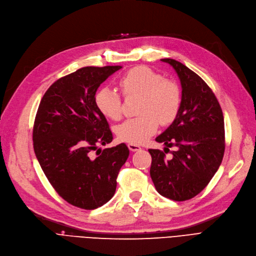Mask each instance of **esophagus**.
Instances as JSON below:
<instances>
[{"mask_svg": "<svg viewBox=\"0 0 256 256\" xmlns=\"http://www.w3.org/2000/svg\"><path fill=\"white\" fill-rule=\"evenodd\" d=\"M128 148H130V150H132V152H137V150H141V148L139 146H137V144H128Z\"/></svg>", "mask_w": 256, "mask_h": 256, "instance_id": "obj_1", "label": "esophagus"}]
</instances>
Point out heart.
Returning <instances> with one entry per match:
<instances>
[{
  "mask_svg": "<svg viewBox=\"0 0 256 256\" xmlns=\"http://www.w3.org/2000/svg\"><path fill=\"white\" fill-rule=\"evenodd\" d=\"M123 94L141 97L138 118L128 119L116 128L119 140L141 144L158 128L159 122L168 124L177 116L182 104V92L178 85L164 80L160 74L146 66L130 70L120 79ZM94 104L104 117L119 120L122 116V102L119 94L110 88H102L94 94Z\"/></svg>",
  "mask_w": 256,
  "mask_h": 256,
  "instance_id": "obj_1",
  "label": "heart"
}]
</instances>
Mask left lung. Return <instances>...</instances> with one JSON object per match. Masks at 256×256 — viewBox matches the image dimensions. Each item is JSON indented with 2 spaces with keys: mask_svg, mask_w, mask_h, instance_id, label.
I'll return each mask as SVG.
<instances>
[{
  "mask_svg": "<svg viewBox=\"0 0 256 256\" xmlns=\"http://www.w3.org/2000/svg\"><path fill=\"white\" fill-rule=\"evenodd\" d=\"M175 70L182 84V104L172 124L157 138L176 146L166 160L162 150H148L150 175L157 192L176 202L200 194L218 170L224 153L222 110L214 92L193 70L174 59H162Z\"/></svg>",
  "mask_w": 256,
  "mask_h": 256,
  "instance_id": "left-lung-1",
  "label": "left lung"
}]
</instances>
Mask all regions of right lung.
Masks as SVG:
<instances>
[{
  "label": "right lung",
  "instance_id": "add662e5",
  "mask_svg": "<svg viewBox=\"0 0 256 256\" xmlns=\"http://www.w3.org/2000/svg\"><path fill=\"white\" fill-rule=\"evenodd\" d=\"M120 68L86 66L60 78L44 94L36 115L32 140L38 162L56 193L81 209H97L110 200L130 155L124 144L92 155L98 146L112 140L94 94Z\"/></svg>",
  "mask_w": 256,
  "mask_h": 256
}]
</instances>
